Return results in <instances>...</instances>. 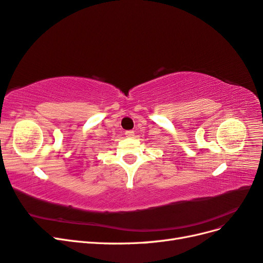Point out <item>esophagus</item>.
Wrapping results in <instances>:
<instances>
[{"instance_id": "34e87169", "label": "esophagus", "mask_w": 263, "mask_h": 263, "mask_svg": "<svg viewBox=\"0 0 263 263\" xmlns=\"http://www.w3.org/2000/svg\"><path fill=\"white\" fill-rule=\"evenodd\" d=\"M125 135H126V137H134L135 136V133L133 130H127L125 133Z\"/></svg>"}]
</instances>
